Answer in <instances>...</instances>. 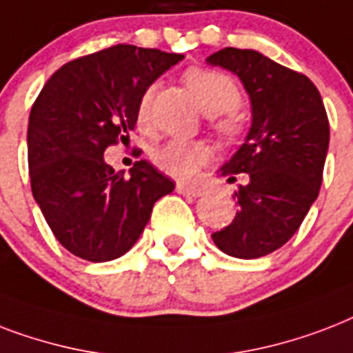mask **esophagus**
Segmentation results:
<instances>
[{
	"label": "esophagus",
	"mask_w": 353,
	"mask_h": 353,
	"mask_svg": "<svg viewBox=\"0 0 353 353\" xmlns=\"http://www.w3.org/2000/svg\"><path fill=\"white\" fill-rule=\"evenodd\" d=\"M176 191H179L180 195L193 196V199H199V196L204 195V190H201V188H193V185H184V184L176 185Z\"/></svg>",
	"instance_id": "1"
}]
</instances>
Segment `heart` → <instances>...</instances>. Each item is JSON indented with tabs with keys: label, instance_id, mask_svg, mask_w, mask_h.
<instances>
[{
	"label": "heart",
	"instance_id": "heart-1",
	"mask_svg": "<svg viewBox=\"0 0 353 353\" xmlns=\"http://www.w3.org/2000/svg\"><path fill=\"white\" fill-rule=\"evenodd\" d=\"M184 83L193 95L201 110L210 116L221 114L215 127L226 138H236L243 130V117L234 108L239 105V88L236 81L226 73L210 70V68H191L184 73ZM151 105V90L141 95L136 106V117L139 123H145ZM208 149L202 143L193 141H169L154 152V163L163 173L185 179L193 174L199 163L206 160Z\"/></svg>",
	"mask_w": 353,
	"mask_h": 353
}]
</instances>
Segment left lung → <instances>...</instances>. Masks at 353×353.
I'll list each match as a JSON object with an SVG mask.
<instances>
[{"mask_svg":"<svg viewBox=\"0 0 353 353\" xmlns=\"http://www.w3.org/2000/svg\"><path fill=\"white\" fill-rule=\"evenodd\" d=\"M208 64L239 77L250 99L252 123L245 141L219 173H247L236 191V217L212 234L228 256L256 259L294 236L316 201L330 145V123L310 79L254 49L225 48Z\"/></svg>","mask_w":353,"mask_h":353,"instance_id":"1","label":"left lung"}]
</instances>
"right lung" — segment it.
Wrapping results in <instances>:
<instances>
[{"mask_svg": "<svg viewBox=\"0 0 353 353\" xmlns=\"http://www.w3.org/2000/svg\"><path fill=\"white\" fill-rule=\"evenodd\" d=\"M184 54L114 46L51 75L32 105L27 130L34 201L59 243L86 261L128 252L174 182L151 162L128 176L105 162V149L128 138L141 95Z\"/></svg>", "mask_w": 353, "mask_h": 353, "instance_id": "obj_1", "label": "right lung"}]
</instances>
